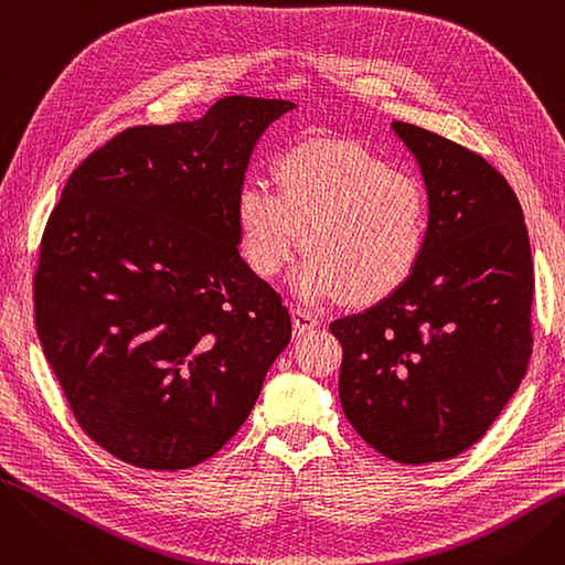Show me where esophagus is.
<instances>
[{
	"instance_id": "obj_1",
	"label": "esophagus",
	"mask_w": 565,
	"mask_h": 565,
	"mask_svg": "<svg viewBox=\"0 0 565 565\" xmlns=\"http://www.w3.org/2000/svg\"><path fill=\"white\" fill-rule=\"evenodd\" d=\"M290 320H292V334L295 337H302V334L311 332L316 324H318V318L307 313V311H302V309H292L290 311Z\"/></svg>"
}]
</instances>
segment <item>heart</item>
Instances as JSON below:
<instances>
[{
	"label": "heart",
	"instance_id": "1",
	"mask_svg": "<svg viewBox=\"0 0 565 565\" xmlns=\"http://www.w3.org/2000/svg\"><path fill=\"white\" fill-rule=\"evenodd\" d=\"M277 192L249 183L235 199V226L252 270L270 279L300 252L292 292L305 305H375L403 290L430 243L424 188L345 139L292 143L275 158Z\"/></svg>",
	"mask_w": 565,
	"mask_h": 565
}]
</instances>
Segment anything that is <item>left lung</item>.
Wrapping results in <instances>:
<instances>
[{
	"instance_id": "8db88e82",
	"label": "left lung",
	"mask_w": 565,
	"mask_h": 565,
	"mask_svg": "<svg viewBox=\"0 0 565 565\" xmlns=\"http://www.w3.org/2000/svg\"><path fill=\"white\" fill-rule=\"evenodd\" d=\"M424 175L430 243L392 298L330 324L343 345L339 398L375 451L449 460L509 405L531 358L533 263L522 205L481 156L394 121Z\"/></svg>"
}]
</instances>
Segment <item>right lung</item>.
<instances>
[{
    "label": "right lung",
    "instance_id": "add662e5",
    "mask_svg": "<svg viewBox=\"0 0 565 565\" xmlns=\"http://www.w3.org/2000/svg\"><path fill=\"white\" fill-rule=\"evenodd\" d=\"M288 100L228 96L196 121L116 135L68 178L34 279L45 360L84 433L175 471L217 454L290 341L241 258L235 199Z\"/></svg>",
    "mask_w": 565,
    "mask_h": 565
}]
</instances>
